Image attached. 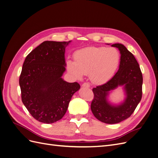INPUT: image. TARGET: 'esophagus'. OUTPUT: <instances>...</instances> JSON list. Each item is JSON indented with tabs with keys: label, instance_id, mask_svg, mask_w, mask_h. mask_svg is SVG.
<instances>
[{
	"label": "esophagus",
	"instance_id": "34e87169",
	"mask_svg": "<svg viewBox=\"0 0 158 158\" xmlns=\"http://www.w3.org/2000/svg\"><path fill=\"white\" fill-rule=\"evenodd\" d=\"M82 87H84V88H89L90 87V85H89V83H88V82H85V83H84L83 84H82Z\"/></svg>",
	"mask_w": 158,
	"mask_h": 158
}]
</instances>
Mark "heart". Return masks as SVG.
<instances>
[{
	"label": "heart",
	"mask_w": 158,
	"mask_h": 158,
	"mask_svg": "<svg viewBox=\"0 0 158 158\" xmlns=\"http://www.w3.org/2000/svg\"><path fill=\"white\" fill-rule=\"evenodd\" d=\"M74 59V62H66L70 74L77 79L89 74L92 82L102 84L112 78L118 67L120 55L116 49L111 47H89L75 52Z\"/></svg>",
	"instance_id": "b5f03b06"
}]
</instances>
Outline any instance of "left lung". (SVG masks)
<instances>
[{
    "instance_id": "1",
    "label": "left lung",
    "mask_w": 158,
    "mask_h": 158,
    "mask_svg": "<svg viewBox=\"0 0 158 158\" xmlns=\"http://www.w3.org/2000/svg\"><path fill=\"white\" fill-rule=\"evenodd\" d=\"M111 46L120 51L119 69L107 83L93 88L94 97L91 103V110L95 118L107 124L118 123L130 117L142 95V74L135 57L123 44ZM118 86H123L126 98L119 105H113L107 97L109 92Z\"/></svg>"
}]
</instances>
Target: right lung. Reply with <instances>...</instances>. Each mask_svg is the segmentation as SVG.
<instances>
[{"label": "right lung", "instance_id": "add662e5", "mask_svg": "<svg viewBox=\"0 0 158 158\" xmlns=\"http://www.w3.org/2000/svg\"><path fill=\"white\" fill-rule=\"evenodd\" d=\"M45 41L27 55L19 80L22 102L31 116L51 124L65 114L77 82L63 78L66 70L65 49L69 43Z\"/></svg>", "mask_w": 158, "mask_h": 158}]
</instances>
